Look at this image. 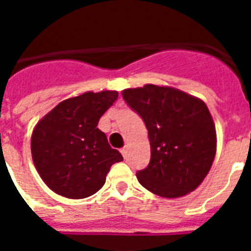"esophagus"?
Returning <instances> with one entry per match:
<instances>
[{"label": "esophagus", "mask_w": 251, "mask_h": 251, "mask_svg": "<svg viewBox=\"0 0 251 251\" xmlns=\"http://www.w3.org/2000/svg\"><path fill=\"white\" fill-rule=\"evenodd\" d=\"M121 153H122V154H123L124 158H126V157H127V153H128L127 147H123V148H122V150H121Z\"/></svg>", "instance_id": "1"}]
</instances>
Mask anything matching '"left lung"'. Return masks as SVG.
I'll return each instance as SVG.
<instances>
[{
    "label": "left lung",
    "instance_id": "1",
    "mask_svg": "<svg viewBox=\"0 0 251 251\" xmlns=\"http://www.w3.org/2000/svg\"><path fill=\"white\" fill-rule=\"evenodd\" d=\"M148 130L151 161L137 172L139 183L167 199L196 190L216 154V130L207 105L171 86L146 84L122 92Z\"/></svg>",
    "mask_w": 251,
    "mask_h": 251
}]
</instances>
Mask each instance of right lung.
Instances as JSON below:
<instances>
[{
  "mask_svg": "<svg viewBox=\"0 0 251 251\" xmlns=\"http://www.w3.org/2000/svg\"><path fill=\"white\" fill-rule=\"evenodd\" d=\"M118 92H86L57 104L35 126L32 161L50 190L68 199H85L105 183L113 163L123 161L97 126Z\"/></svg>",
  "mask_w": 251,
  "mask_h": 251,
  "instance_id": "right-lung-1",
  "label": "right lung"
}]
</instances>
